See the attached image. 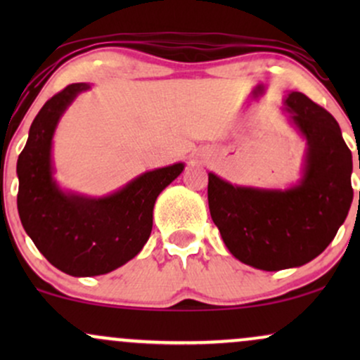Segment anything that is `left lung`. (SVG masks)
Here are the masks:
<instances>
[{"label": "left lung", "mask_w": 360, "mask_h": 360, "mask_svg": "<svg viewBox=\"0 0 360 360\" xmlns=\"http://www.w3.org/2000/svg\"><path fill=\"white\" fill-rule=\"evenodd\" d=\"M284 111L308 146L298 183L260 189L208 174L210 213L226 249L260 271L300 267L320 255L354 198L352 152L337 120L298 91L288 94Z\"/></svg>", "instance_id": "1"}]
</instances>
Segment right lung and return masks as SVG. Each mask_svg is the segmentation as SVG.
Here are the masks:
<instances>
[{
  "instance_id": "obj_1",
  "label": "right lung",
  "mask_w": 360,
  "mask_h": 360,
  "mask_svg": "<svg viewBox=\"0 0 360 360\" xmlns=\"http://www.w3.org/2000/svg\"><path fill=\"white\" fill-rule=\"evenodd\" d=\"M88 82L69 84L39 111L18 155V205L25 232L53 267L91 278L127 264L152 232L157 196L183 172L184 164L147 171L108 196L64 191L53 179L52 139L59 120Z\"/></svg>"
}]
</instances>
